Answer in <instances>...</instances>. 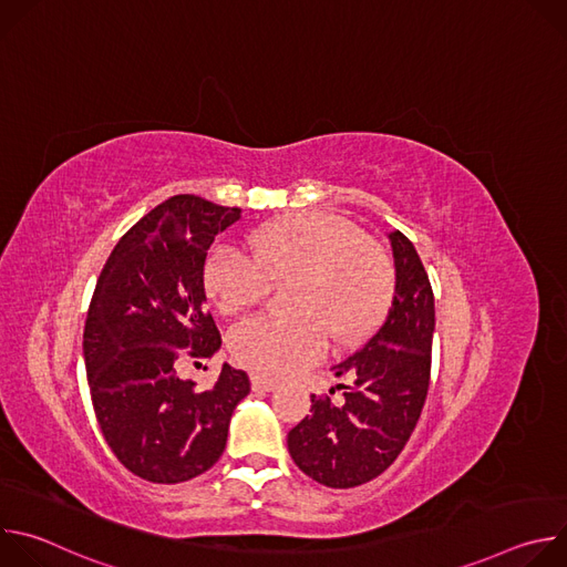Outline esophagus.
<instances>
[{
    "label": "esophagus",
    "instance_id": "34e87169",
    "mask_svg": "<svg viewBox=\"0 0 567 567\" xmlns=\"http://www.w3.org/2000/svg\"><path fill=\"white\" fill-rule=\"evenodd\" d=\"M251 388H254L256 392H271V390H276V388H278V383H276V381H271V379H267V377L251 374Z\"/></svg>",
    "mask_w": 567,
    "mask_h": 567
}]
</instances>
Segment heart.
<instances>
[{
    "instance_id": "1",
    "label": "heart",
    "mask_w": 567,
    "mask_h": 567,
    "mask_svg": "<svg viewBox=\"0 0 567 567\" xmlns=\"http://www.w3.org/2000/svg\"><path fill=\"white\" fill-rule=\"evenodd\" d=\"M247 250L215 247L204 265V289L213 307L230 316L254 307L271 280L293 278V316L260 313L228 334L233 361L258 374L276 379L318 363L328 332L339 346L363 339L390 302V258L339 215H287L258 228Z\"/></svg>"
}]
</instances>
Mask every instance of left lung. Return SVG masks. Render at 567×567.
<instances>
[{"mask_svg": "<svg viewBox=\"0 0 567 567\" xmlns=\"http://www.w3.org/2000/svg\"><path fill=\"white\" fill-rule=\"evenodd\" d=\"M394 293L381 326L334 368L343 392L311 394V415L287 435L302 473L332 489L381 475L411 440L431 383L435 298L429 274L401 230L390 233Z\"/></svg>", "mask_w": 567, "mask_h": 567, "instance_id": "1", "label": "left lung"}]
</instances>
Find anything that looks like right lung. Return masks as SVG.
I'll use <instances>...</instances> for the list:
<instances>
[{"label":"right lung","mask_w":567,"mask_h":567,"mask_svg":"<svg viewBox=\"0 0 567 567\" xmlns=\"http://www.w3.org/2000/svg\"><path fill=\"white\" fill-rule=\"evenodd\" d=\"M239 208L175 195L141 217L107 258L87 311L83 352L105 442L134 475L177 484L224 453L245 370L221 365L210 388L179 377L208 359L219 330L206 309L204 265Z\"/></svg>","instance_id":"right-lung-1"}]
</instances>
